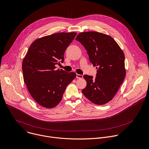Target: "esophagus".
I'll use <instances>...</instances> for the list:
<instances>
[{
	"instance_id": "obj_1",
	"label": "esophagus",
	"mask_w": 149,
	"mask_h": 149,
	"mask_svg": "<svg viewBox=\"0 0 149 149\" xmlns=\"http://www.w3.org/2000/svg\"><path fill=\"white\" fill-rule=\"evenodd\" d=\"M83 78V75H80V74H77V78L78 79H81Z\"/></svg>"
}]
</instances>
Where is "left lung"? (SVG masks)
Instances as JSON below:
<instances>
[{"label":"left lung","mask_w":149,"mask_h":149,"mask_svg":"<svg viewBox=\"0 0 149 149\" xmlns=\"http://www.w3.org/2000/svg\"><path fill=\"white\" fill-rule=\"evenodd\" d=\"M75 40L84 45L97 69L95 78L84 75L86 86L82 93L92 103L104 105L112 100L125 77L124 53L111 36L102 33H80Z\"/></svg>","instance_id":"8db88e82"}]
</instances>
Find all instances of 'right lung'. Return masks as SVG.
<instances>
[{"label":"right lung","mask_w":149,"mask_h":149,"mask_svg":"<svg viewBox=\"0 0 149 149\" xmlns=\"http://www.w3.org/2000/svg\"><path fill=\"white\" fill-rule=\"evenodd\" d=\"M75 32L58 33L36 40L30 45L22 63L23 79L34 101L46 108H53L61 101L67 86L77 75L56 70L64 61L67 48Z\"/></svg>","instance_id":"obj_1"}]
</instances>
